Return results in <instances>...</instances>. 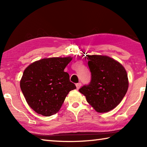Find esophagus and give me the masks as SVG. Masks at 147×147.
Masks as SVG:
<instances>
[{"label": "esophagus", "mask_w": 147, "mask_h": 147, "mask_svg": "<svg viewBox=\"0 0 147 147\" xmlns=\"http://www.w3.org/2000/svg\"><path fill=\"white\" fill-rule=\"evenodd\" d=\"M81 86H82V84H81V83H77V84H76V88L78 89H80V88Z\"/></svg>", "instance_id": "34e87169"}]
</instances>
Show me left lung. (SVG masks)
<instances>
[{"mask_svg": "<svg viewBox=\"0 0 147 147\" xmlns=\"http://www.w3.org/2000/svg\"><path fill=\"white\" fill-rule=\"evenodd\" d=\"M87 56L91 80L79 91L96 111L108 112L121 102L127 92V73L119 62L110 57Z\"/></svg>", "mask_w": 147, "mask_h": 147, "instance_id": "left-lung-1", "label": "left lung"}]
</instances>
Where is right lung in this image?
<instances>
[{"label": "right lung", "instance_id": "add662e5", "mask_svg": "<svg viewBox=\"0 0 147 147\" xmlns=\"http://www.w3.org/2000/svg\"><path fill=\"white\" fill-rule=\"evenodd\" d=\"M72 59L44 58L24 71L20 87L27 103L37 113L49 117L58 113L69 91L76 88L64 71Z\"/></svg>", "mask_w": 147, "mask_h": 147}]
</instances>
